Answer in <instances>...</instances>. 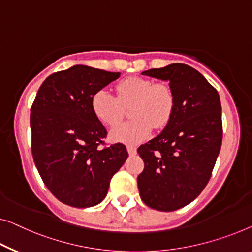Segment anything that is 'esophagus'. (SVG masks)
<instances>
[{
    "label": "esophagus",
    "mask_w": 252,
    "mask_h": 252,
    "mask_svg": "<svg viewBox=\"0 0 252 252\" xmlns=\"http://www.w3.org/2000/svg\"><path fill=\"white\" fill-rule=\"evenodd\" d=\"M126 149H127V153H129L130 156H133L137 154V148L133 147V146H126Z\"/></svg>",
    "instance_id": "esophagus-1"
}]
</instances>
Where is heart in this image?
I'll return each instance as SVG.
<instances>
[{
    "instance_id": "obj_1",
    "label": "heart",
    "mask_w": 252,
    "mask_h": 252,
    "mask_svg": "<svg viewBox=\"0 0 252 252\" xmlns=\"http://www.w3.org/2000/svg\"><path fill=\"white\" fill-rule=\"evenodd\" d=\"M115 97L107 89H99L92 97V110L105 126H113L121 121L125 107L130 108L132 120L111 130L115 142L137 145L150 136L153 126L160 129L170 122L174 110V94L163 82L148 78L130 77L116 85Z\"/></svg>"
}]
</instances>
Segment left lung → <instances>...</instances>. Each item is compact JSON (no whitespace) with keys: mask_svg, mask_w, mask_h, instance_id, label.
Here are the masks:
<instances>
[{"mask_svg":"<svg viewBox=\"0 0 252 252\" xmlns=\"http://www.w3.org/2000/svg\"><path fill=\"white\" fill-rule=\"evenodd\" d=\"M141 74L170 81L174 110L162 132L138 148L145 163L138 189L148 207L173 212L193 201L212 176L223 137L220 95L200 72L182 63Z\"/></svg>","mask_w":252,"mask_h":252,"instance_id":"left-lung-1","label":"left lung"}]
</instances>
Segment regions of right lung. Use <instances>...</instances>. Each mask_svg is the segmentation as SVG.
<instances>
[{
  "instance_id": "add662e5",
  "label": "right lung",
  "mask_w": 252,
  "mask_h": 252,
  "mask_svg": "<svg viewBox=\"0 0 252 252\" xmlns=\"http://www.w3.org/2000/svg\"><path fill=\"white\" fill-rule=\"evenodd\" d=\"M121 73L73 65L45 79L32 106V152L45 186L63 204L98 205L127 158L125 145H104L107 131L92 97Z\"/></svg>"
}]
</instances>
